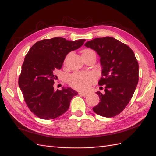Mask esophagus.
Listing matches in <instances>:
<instances>
[{
    "mask_svg": "<svg viewBox=\"0 0 156 156\" xmlns=\"http://www.w3.org/2000/svg\"><path fill=\"white\" fill-rule=\"evenodd\" d=\"M78 94L80 95V96H82V97H86L87 95V93H82V92H80Z\"/></svg>",
    "mask_w": 156,
    "mask_h": 156,
    "instance_id": "esophagus-1",
    "label": "esophagus"
}]
</instances>
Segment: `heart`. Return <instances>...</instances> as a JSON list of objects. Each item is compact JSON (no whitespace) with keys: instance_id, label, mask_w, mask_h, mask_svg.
I'll list each match as a JSON object with an SVG mask.
<instances>
[{"instance_id":"obj_1","label":"heart","mask_w":156,"mask_h":156,"mask_svg":"<svg viewBox=\"0 0 156 156\" xmlns=\"http://www.w3.org/2000/svg\"><path fill=\"white\" fill-rule=\"evenodd\" d=\"M93 51L91 49H85L82 54ZM97 75L92 72H75L69 76L67 82L72 87L80 91H85L90 85L95 82Z\"/></svg>"}]
</instances>
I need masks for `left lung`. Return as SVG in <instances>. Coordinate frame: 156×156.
<instances>
[{
  "mask_svg": "<svg viewBox=\"0 0 156 156\" xmlns=\"http://www.w3.org/2000/svg\"><path fill=\"white\" fill-rule=\"evenodd\" d=\"M85 46L98 53L102 68L98 84L104 85V91L97 92L100 102L93 112L104 117L116 116L128 105L138 83L139 64L134 52L112 37L95 38Z\"/></svg>",
  "mask_w": 156,
  "mask_h": 156,
  "instance_id": "left-lung-1",
  "label": "left lung"
}]
</instances>
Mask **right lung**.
Here are the masks:
<instances>
[{
    "instance_id": "obj_1",
    "label": "right lung",
    "mask_w": 156,
    "mask_h": 156,
    "mask_svg": "<svg viewBox=\"0 0 156 156\" xmlns=\"http://www.w3.org/2000/svg\"><path fill=\"white\" fill-rule=\"evenodd\" d=\"M85 39L63 37L43 39L35 43L25 56L19 85L30 110L42 119H53L66 112L78 93L70 87L54 91L55 71L61 69L65 56L82 47Z\"/></svg>"
}]
</instances>
